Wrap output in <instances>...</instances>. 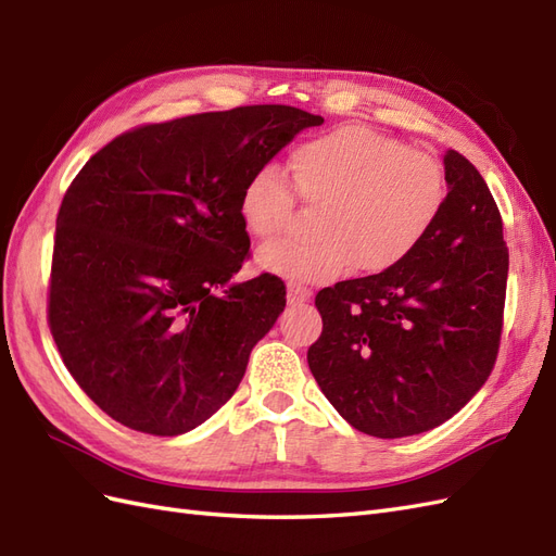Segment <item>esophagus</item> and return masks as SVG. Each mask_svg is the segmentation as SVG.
I'll return each mask as SVG.
<instances>
[{
	"instance_id": "1",
	"label": "esophagus",
	"mask_w": 556,
	"mask_h": 556,
	"mask_svg": "<svg viewBox=\"0 0 556 556\" xmlns=\"http://www.w3.org/2000/svg\"><path fill=\"white\" fill-rule=\"evenodd\" d=\"M308 299H311V290L304 288V285H296V282L288 285V304L296 306V304H304Z\"/></svg>"
}]
</instances>
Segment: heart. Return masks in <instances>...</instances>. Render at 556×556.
Wrapping results in <instances>:
<instances>
[{
  "label": "heart",
  "instance_id": "obj_1",
  "mask_svg": "<svg viewBox=\"0 0 556 556\" xmlns=\"http://www.w3.org/2000/svg\"><path fill=\"white\" fill-rule=\"evenodd\" d=\"M292 182L308 206H323L315 241H274L260 250L266 271L294 282H329L355 268L378 276L410 257L445 206L441 162L374 129L348 125L299 143ZM294 190L278 166L264 164L239 197L245 229L262 241L288 229Z\"/></svg>",
  "mask_w": 556,
  "mask_h": 556
}]
</instances>
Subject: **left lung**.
Listing matches in <instances>:
<instances>
[{
  "label": "left lung",
  "instance_id": "8db88e82",
  "mask_svg": "<svg viewBox=\"0 0 556 556\" xmlns=\"http://www.w3.org/2000/svg\"><path fill=\"white\" fill-rule=\"evenodd\" d=\"M429 237L378 276L319 290L323 333L308 348L319 390L376 439L443 425L490 378L503 331L508 248L496 201L457 150Z\"/></svg>",
  "mask_w": 556,
  "mask_h": 556
}]
</instances>
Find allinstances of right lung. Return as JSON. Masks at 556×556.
Masks as SVG:
<instances>
[{
    "label": "right lung",
    "instance_id": "right-lung-1",
    "mask_svg": "<svg viewBox=\"0 0 556 556\" xmlns=\"http://www.w3.org/2000/svg\"><path fill=\"white\" fill-rule=\"evenodd\" d=\"M325 117L260 104L129 129L64 192L48 327L70 374L115 422L199 427L237 392L285 285L233 282L250 257L243 182Z\"/></svg>",
    "mask_w": 556,
    "mask_h": 556
}]
</instances>
